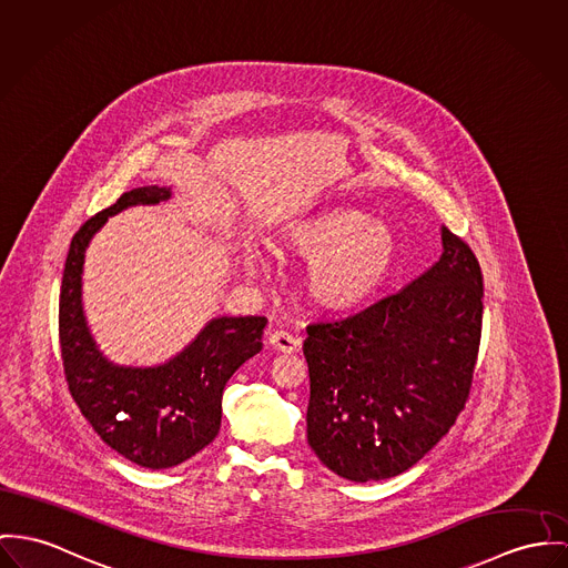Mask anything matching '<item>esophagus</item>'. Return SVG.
I'll use <instances>...</instances> for the list:
<instances>
[{
  "label": "esophagus",
  "instance_id": "1",
  "mask_svg": "<svg viewBox=\"0 0 568 568\" xmlns=\"http://www.w3.org/2000/svg\"><path fill=\"white\" fill-rule=\"evenodd\" d=\"M270 346L274 349H278V352H283V354H294V352L301 349L303 342H301L298 337L285 333V331H274V333L270 335Z\"/></svg>",
  "mask_w": 568,
  "mask_h": 568
}]
</instances>
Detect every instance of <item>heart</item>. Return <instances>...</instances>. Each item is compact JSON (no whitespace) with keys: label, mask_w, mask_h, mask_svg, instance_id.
<instances>
[{"label":"heart","mask_w":568,"mask_h":568,"mask_svg":"<svg viewBox=\"0 0 568 568\" xmlns=\"http://www.w3.org/2000/svg\"><path fill=\"white\" fill-rule=\"evenodd\" d=\"M281 242L306 262V294L322 306L344 308L369 298L392 274L397 235L385 220L335 207L290 224ZM248 267L262 263L255 244L244 246Z\"/></svg>","instance_id":"obj_1"}]
</instances>
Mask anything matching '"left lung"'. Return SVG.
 I'll use <instances>...</instances> for the list:
<instances>
[{
  "mask_svg": "<svg viewBox=\"0 0 568 568\" xmlns=\"http://www.w3.org/2000/svg\"><path fill=\"white\" fill-rule=\"evenodd\" d=\"M422 276L356 315L306 326V438L339 478L387 480L449 433L471 389L481 335V270L440 226Z\"/></svg>",
  "mask_w": 568,
  "mask_h": 568,
  "instance_id": "left-lung-1",
  "label": "left lung"
}]
</instances>
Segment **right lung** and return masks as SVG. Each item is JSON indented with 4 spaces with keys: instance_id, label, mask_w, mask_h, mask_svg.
Listing matches in <instances>:
<instances>
[{
    "instance_id": "right-lung-1",
    "label": "right lung",
    "mask_w": 568,
    "mask_h": 568,
    "mask_svg": "<svg viewBox=\"0 0 568 568\" xmlns=\"http://www.w3.org/2000/svg\"><path fill=\"white\" fill-rule=\"evenodd\" d=\"M171 196V187H135L87 220L71 240L60 287L58 328L69 392L101 440L146 469L181 465L216 438L224 385L262 349L267 324L260 315H220L173 358L149 367L119 365L99 349L82 306L88 244L110 216Z\"/></svg>"
}]
</instances>
